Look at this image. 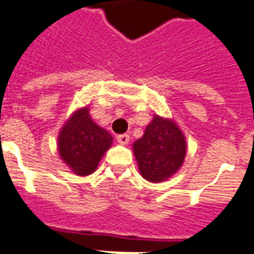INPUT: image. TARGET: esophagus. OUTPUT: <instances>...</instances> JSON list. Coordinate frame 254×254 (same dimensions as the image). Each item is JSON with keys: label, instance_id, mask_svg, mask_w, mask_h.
Wrapping results in <instances>:
<instances>
[{"label": "esophagus", "instance_id": "obj_1", "mask_svg": "<svg viewBox=\"0 0 254 254\" xmlns=\"http://www.w3.org/2000/svg\"><path fill=\"white\" fill-rule=\"evenodd\" d=\"M118 143L122 144V145H127V144L129 143V135H127V133H123V135H119V136L117 137Z\"/></svg>", "mask_w": 254, "mask_h": 254}]
</instances>
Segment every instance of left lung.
<instances>
[{
    "label": "left lung",
    "instance_id": "left-lung-1",
    "mask_svg": "<svg viewBox=\"0 0 254 254\" xmlns=\"http://www.w3.org/2000/svg\"><path fill=\"white\" fill-rule=\"evenodd\" d=\"M132 149L141 177L152 184H160L181 169L188 143L173 119L156 114L143 136L132 144Z\"/></svg>",
    "mask_w": 254,
    "mask_h": 254
}]
</instances>
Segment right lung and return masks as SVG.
I'll use <instances>...</instances> for the list:
<instances>
[{"label": "right lung", "instance_id": "obj_1", "mask_svg": "<svg viewBox=\"0 0 254 254\" xmlns=\"http://www.w3.org/2000/svg\"><path fill=\"white\" fill-rule=\"evenodd\" d=\"M113 145V136L90 117L89 106L73 111L60 128L59 155L76 176L94 173L106 151Z\"/></svg>", "mask_w": 254, "mask_h": 254}]
</instances>
